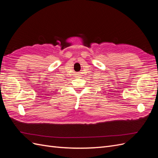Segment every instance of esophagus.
<instances>
[{"label": "esophagus", "mask_w": 158, "mask_h": 158, "mask_svg": "<svg viewBox=\"0 0 158 158\" xmlns=\"http://www.w3.org/2000/svg\"><path fill=\"white\" fill-rule=\"evenodd\" d=\"M76 76H80V75L79 73H77V74H76Z\"/></svg>", "instance_id": "34e87169"}]
</instances>
